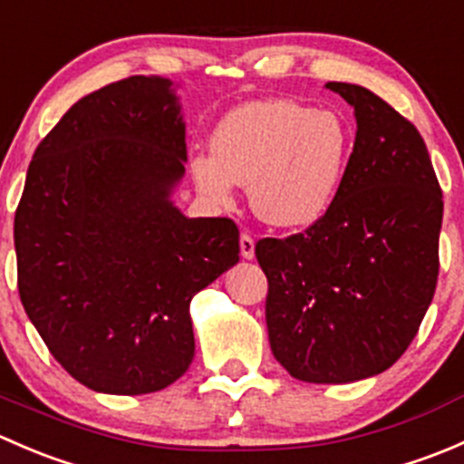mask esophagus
<instances>
[{
    "instance_id": "34e87169",
    "label": "esophagus",
    "mask_w": 464,
    "mask_h": 464,
    "mask_svg": "<svg viewBox=\"0 0 464 464\" xmlns=\"http://www.w3.org/2000/svg\"><path fill=\"white\" fill-rule=\"evenodd\" d=\"M240 254L242 258L251 260L256 256V240L249 236V233H242L240 236Z\"/></svg>"
}]
</instances>
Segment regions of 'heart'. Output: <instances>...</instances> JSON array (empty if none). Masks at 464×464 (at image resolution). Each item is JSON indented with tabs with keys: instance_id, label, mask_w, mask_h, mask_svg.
I'll list each match as a JSON object with an SVG mask.
<instances>
[{
	"instance_id": "1",
	"label": "heart",
	"mask_w": 464,
	"mask_h": 464,
	"mask_svg": "<svg viewBox=\"0 0 464 464\" xmlns=\"http://www.w3.org/2000/svg\"><path fill=\"white\" fill-rule=\"evenodd\" d=\"M350 161V130L339 114L296 101L246 102L213 134V154L190 172L206 198L227 202L246 186L251 210L269 227L316 222L339 193Z\"/></svg>"
}]
</instances>
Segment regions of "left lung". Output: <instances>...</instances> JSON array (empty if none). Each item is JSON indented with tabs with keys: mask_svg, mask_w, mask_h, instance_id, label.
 Instances as JSON below:
<instances>
[{
	"mask_svg": "<svg viewBox=\"0 0 464 464\" xmlns=\"http://www.w3.org/2000/svg\"><path fill=\"white\" fill-rule=\"evenodd\" d=\"M357 137L334 202L303 233L265 237L271 353L292 377L348 383L391 368L438 283L442 190L415 125L371 89L327 82Z\"/></svg>",
	"mask_w": 464,
	"mask_h": 464,
	"instance_id": "8db88e82",
	"label": "left lung"
}]
</instances>
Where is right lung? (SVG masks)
Segmentation results:
<instances>
[{"label": "right lung", "mask_w": 464, "mask_h": 464, "mask_svg": "<svg viewBox=\"0 0 464 464\" xmlns=\"http://www.w3.org/2000/svg\"><path fill=\"white\" fill-rule=\"evenodd\" d=\"M184 163L179 101L157 76L81 98L33 154L17 289L55 362L92 391L145 395L184 375L190 301L240 260L233 219L170 202Z\"/></svg>", "instance_id": "1"}]
</instances>
